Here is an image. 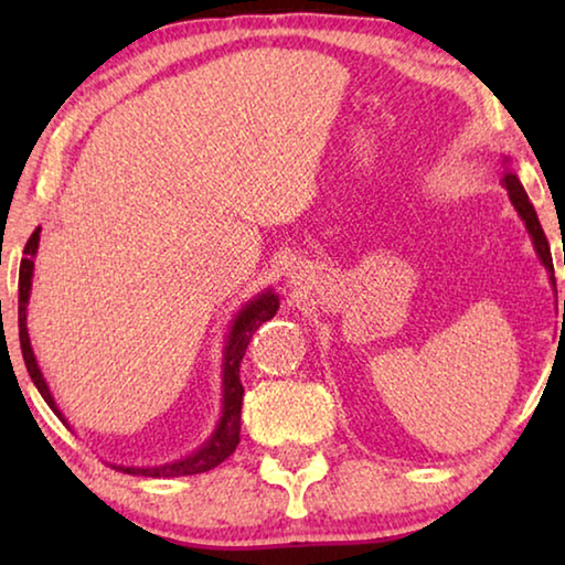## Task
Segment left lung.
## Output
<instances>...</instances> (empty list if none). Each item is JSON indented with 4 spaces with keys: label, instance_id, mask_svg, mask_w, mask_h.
<instances>
[{
    "label": "left lung",
    "instance_id": "left-lung-1",
    "mask_svg": "<svg viewBox=\"0 0 565 565\" xmlns=\"http://www.w3.org/2000/svg\"><path fill=\"white\" fill-rule=\"evenodd\" d=\"M503 184H505V189H509V196H511V202H513V206H515V212L521 214V218L525 222V228H529V234L533 236V246H535V252H539L543 266H546V269L551 271V281H553L551 246H548V238H546V234H543L539 216H535V209H533V204L529 202V194H525V189L521 186L519 177L511 174V171H509V174L503 177ZM563 264H565V262H563Z\"/></svg>",
    "mask_w": 565,
    "mask_h": 565
}]
</instances>
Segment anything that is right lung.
<instances>
[{"label":"right lung","instance_id":"obj_1","mask_svg":"<svg viewBox=\"0 0 565 565\" xmlns=\"http://www.w3.org/2000/svg\"><path fill=\"white\" fill-rule=\"evenodd\" d=\"M40 232L42 228L36 226L30 242L24 246V259L19 264V347H22V356L26 363V371L34 381V386L40 388L42 398L50 404L56 416L62 418L60 408H56L54 398L50 394V386L42 376L40 366H36L32 343H30V333H26V301H30V289H32V271H34V254L36 246H40ZM276 309H279V299L271 291L262 294L259 299H254L252 303H246L242 313H238L232 333H228V347L224 353V411H222V420H218L214 436L199 448L196 454H191L186 458H181L177 463H167V466H151V468H124L119 466V471L131 473V476H149V478H169V476H194V473H204L212 471L214 466H218L234 454V448L238 444V431H242V398H244V386L242 379H238V366H242V359L246 353L248 341H252L254 331L262 327L264 321L274 319ZM64 420V418H62Z\"/></svg>","mask_w":565,"mask_h":565}]
</instances>
